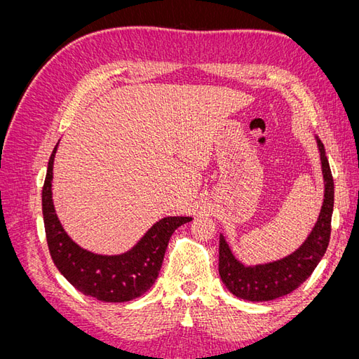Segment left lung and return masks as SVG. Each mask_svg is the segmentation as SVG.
I'll use <instances>...</instances> for the list:
<instances>
[{
	"instance_id": "1",
	"label": "left lung",
	"mask_w": 359,
	"mask_h": 359,
	"mask_svg": "<svg viewBox=\"0 0 359 359\" xmlns=\"http://www.w3.org/2000/svg\"><path fill=\"white\" fill-rule=\"evenodd\" d=\"M325 182L323 203L319 219L302 245L292 255L269 264L244 265L238 260L220 235L219 273L224 286L235 297L247 301H271L295 290L306 281L327 252L331 236L334 208V180L325 156L322 140L316 136Z\"/></svg>"
}]
</instances>
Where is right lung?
Here are the masks:
<instances>
[{
  "instance_id": "right-lung-1",
  "label": "right lung",
  "mask_w": 359,
  "mask_h": 359,
  "mask_svg": "<svg viewBox=\"0 0 359 359\" xmlns=\"http://www.w3.org/2000/svg\"><path fill=\"white\" fill-rule=\"evenodd\" d=\"M57 148L58 144L50 154L41 191L43 220L53 264L69 283L86 297L104 302H126L144 295L158 277L172 233L193 219L165 217L151 226L139 243L123 255L103 256L88 252L64 231L53 206L52 170Z\"/></svg>"
}]
</instances>
